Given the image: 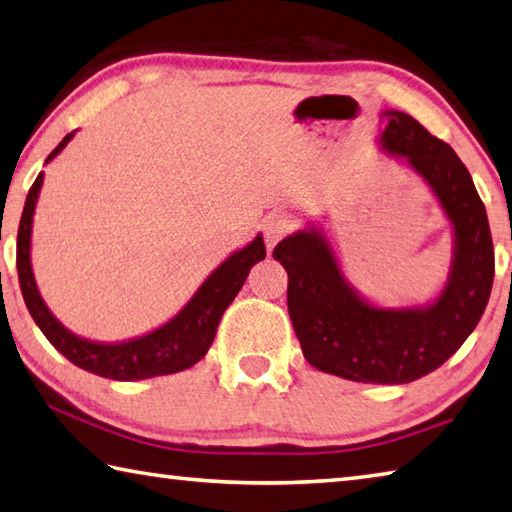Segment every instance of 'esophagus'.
Here are the masks:
<instances>
[{
  "instance_id": "1",
  "label": "esophagus",
  "mask_w": 512,
  "mask_h": 512,
  "mask_svg": "<svg viewBox=\"0 0 512 512\" xmlns=\"http://www.w3.org/2000/svg\"><path fill=\"white\" fill-rule=\"evenodd\" d=\"M295 228V219L291 215H286V212H273V215H268L264 219V241L268 250H271L275 244H280V241L288 235Z\"/></svg>"
}]
</instances>
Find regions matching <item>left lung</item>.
Wrapping results in <instances>:
<instances>
[{
	"instance_id": "left-lung-1",
	"label": "left lung",
	"mask_w": 512,
	"mask_h": 512,
	"mask_svg": "<svg viewBox=\"0 0 512 512\" xmlns=\"http://www.w3.org/2000/svg\"><path fill=\"white\" fill-rule=\"evenodd\" d=\"M380 152L421 176L452 226V262L427 304L380 306L356 291L322 226L309 224L277 244L288 273V315L315 369L356 383L403 385L439 369L486 311L495 250L486 208L468 167L410 114L380 111Z\"/></svg>"
}]
</instances>
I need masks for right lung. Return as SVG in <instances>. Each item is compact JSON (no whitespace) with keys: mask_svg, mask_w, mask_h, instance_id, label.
Returning a JSON list of instances; mask_svg holds the SVG:
<instances>
[{"mask_svg":"<svg viewBox=\"0 0 512 512\" xmlns=\"http://www.w3.org/2000/svg\"><path fill=\"white\" fill-rule=\"evenodd\" d=\"M73 136H76V132L64 136L60 145L46 156L44 163H51ZM42 181L44 172L37 174L24 203L20 230H17V275H20L26 309L33 315L35 324L40 327L46 340L76 367L111 380H145L176 374V371L197 365L208 353L212 340H215L221 315L235 300L239 288L244 286L250 268L266 257L264 237L257 235L248 246L235 250L226 262H221L206 277V282L197 288V293L190 297V302L163 327L125 342H94L80 338L64 327L46 306L40 288L35 284L31 264V232Z\"/></svg>","mask_w":512,"mask_h":512,"instance_id":"right-lung-1","label":"right lung"}]
</instances>
